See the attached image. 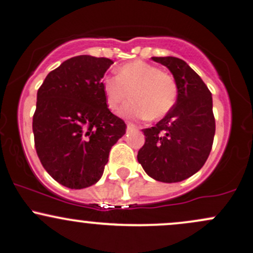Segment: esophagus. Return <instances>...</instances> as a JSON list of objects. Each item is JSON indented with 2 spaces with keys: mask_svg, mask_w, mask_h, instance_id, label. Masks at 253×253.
Returning <instances> with one entry per match:
<instances>
[{
  "mask_svg": "<svg viewBox=\"0 0 253 253\" xmlns=\"http://www.w3.org/2000/svg\"><path fill=\"white\" fill-rule=\"evenodd\" d=\"M135 126L133 124H127V131H129V129H134Z\"/></svg>",
  "mask_w": 253,
  "mask_h": 253,
  "instance_id": "1",
  "label": "esophagus"
}]
</instances>
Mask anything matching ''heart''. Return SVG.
<instances>
[{
  "label": "heart",
  "mask_w": 253,
  "mask_h": 253,
  "mask_svg": "<svg viewBox=\"0 0 253 253\" xmlns=\"http://www.w3.org/2000/svg\"><path fill=\"white\" fill-rule=\"evenodd\" d=\"M102 86L106 105L113 111L118 110L131 93L133 100L121 109L127 118L161 119L177 102L178 87L173 76L143 60L119 66L116 76H106Z\"/></svg>",
  "instance_id": "1"
}]
</instances>
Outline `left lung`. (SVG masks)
I'll use <instances>...</instances> for the list:
<instances>
[{
    "label": "left lung",
    "instance_id": "8db88e82",
    "mask_svg": "<svg viewBox=\"0 0 253 253\" xmlns=\"http://www.w3.org/2000/svg\"><path fill=\"white\" fill-rule=\"evenodd\" d=\"M153 60L173 74L177 102L155 126L143 129L145 143L137 159L154 179L180 182L196 173L211 153L216 132L212 94L184 60L175 57H153Z\"/></svg>",
    "mask_w": 253,
    "mask_h": 253
}]
</instances>
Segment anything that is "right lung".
<instances>
[{
    "mask_svg": "<svg viewBox=\"0 0 253 253\" xmlns=\"http://www.w3.org/2000/svg\"><path fill=\"white\" fill-rule=\"evenodd\" d=\"M114 62L78 55L47 75L37 91L33 131L37 156L70 189L97 183L126 124L109 110L102 79Z\"/></svg>",
    "mask_w": 253,
    "mask_h": 253,
    "instance_id": "obj_1",
    "label": "right lung"
}]
</instances>
